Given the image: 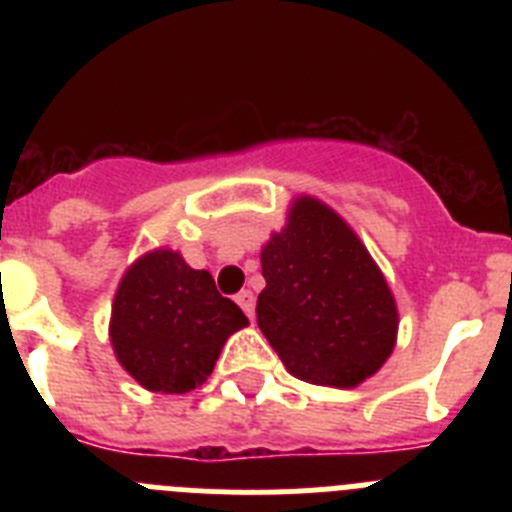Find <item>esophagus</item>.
Listing matches in <instances>:
<instances>
[{
  "label": "esophagus",
  "mask_w": 512,
  "mask_h": 512,
  "mask_svg": "<svg viewBox=\"0 0 512 512\" xmlns=\"http://www.w3.org/2000/svg\"><path fill=\"white\" fill-rule=\"evenodd\" d=\"M235 302H238V307H241L248 318L253 320V305H256V297H253L251 289H243V292H238V295H235Z\"/></svg>",
  "instance_id": "obj_1"
}]
</instances>
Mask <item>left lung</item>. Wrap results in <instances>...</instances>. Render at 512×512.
<instances>
[{
    "instance_id": "1",
    "label": "left lung",
    "mask_w": 512,
    "mask_h": 512,
    "mask_svg": "<svg viewBox=\"0 0 512 512\" xmlns=\"http://www.w3.org/2000/svg\"><path fill=\"white\" fill-rule=\"evenodd\" d=\"M266 287L256 320L292 377L356 387L395 348L397 307L354 230L323 202L302 197L261 251Z\"/></svg>"
}]
</instances>
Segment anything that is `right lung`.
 Returning a JSON list of instances; mask_svg holds the SVG:
<instances>
[{
	"mask_svg": "<svg viewBox=\"0 0 512 512\" xmlns=\"http://www.w3.org/2000/svg\"><path fill=\"white\" fill-rule=\"evenodd\" d=\"M248 325L233 300L217 292L210 271L174 251L135 261L117 287L110 338L125 372L151 392L200 387L230 333Z\"/></svg>",
	"mask_w": 512,
	"mask_h": 512,
	"instance_id": "obj_1",
	"label": "right lung"
}]
</instances>
